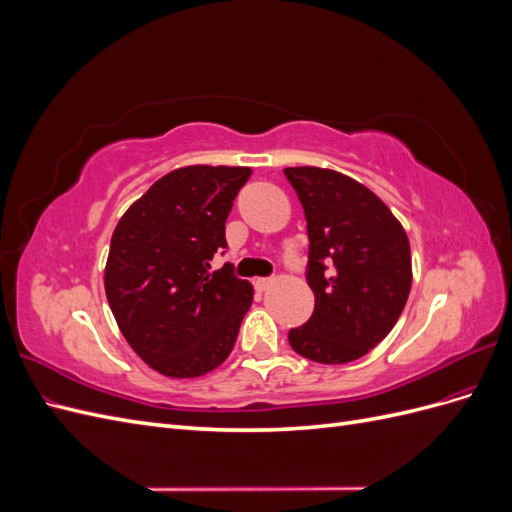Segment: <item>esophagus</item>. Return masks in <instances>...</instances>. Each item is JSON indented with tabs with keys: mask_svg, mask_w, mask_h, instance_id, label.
<instances>
[{
	"mask_svg": "<svg viewBox=\"0 0 512 512\" xmlns=\"http://www.w3.org/2000/svg\"><path fill=\"white\" fill-rule=\"evenodd\" d=\"M271 284H273L271 277H256V280H254V288L260 290V292H265Z\"/></svg>",
	"mask_w": 512,
	"mask_h": 512,
	"instance_id": "obj_1",
	"label": "esophagus"
}]
</instances>
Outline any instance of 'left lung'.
Returning <instances> with one entry per match:
<instances>
[{
  "instance_id": "left-lung-1",
  "label": "left lung",
  "mask_w": 512,
  "mask_h": 512,
  "mask_svg": "<svg viewBox=\"0 0 512 512\" xmlns=\"http://www.w3.org/2000/svg\"><path fill=\"white\" fill-rule=\"evenodd\" d=\"M305 211L307 284L314 314L288 331L292 350L309 361L361 359L391 333L412 286L406 230L391 209L337 170L284 168Z\"/></svg>"
}]
</instances>
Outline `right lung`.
Here are the masks:
<instances>
[{
    "label": "right lung",
    "instance_id": "obj_1",
    "mask_svg": "<svg viewBox=\"0 0 512 512\" xmlns=\"http://www.w3.org/2000/svg\"><path fill=\"white\" fill-rule=\"evenodd\" d=\"M247 166H183L158 179L123 213L108 250V305L132 350L168 378H196L222 365L237 342L254 288L230 265L232 200Z\"/></svg>",
    "mask_w": 512,
    "mask_h": 512
}]
</instances>
